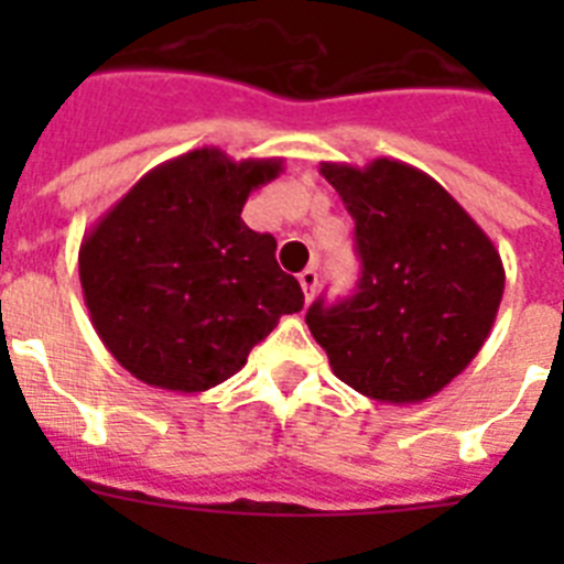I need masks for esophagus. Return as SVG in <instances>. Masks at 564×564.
<instances>
[{
	"label": "esophagus",
	"mask_w": 564,
	"mask_h": 564,
	"mask_svg": "<svg viewBox=\"0 0 564 564\" xmlns=\"http://www.w3.org/2000/svg\"><path fill=\"white\" fill-rule=\"evenodd\" d=\"M299 285H302V291H305L307 302H313V296H316V288H318V273L313 271V268H305V271L299 273Z\"/></svg>",
	"instance_id": "34e87169"
}]
</instances>
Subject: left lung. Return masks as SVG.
Listing matches in <instances>:
<instances>
[{"mask_svg": "<svg viewBox=\"0 0 564 564\" xmlns=\"http://www.w3.org/2000/svg\"><path fill=\"white\" fill-rule=\"evenodd\" d=\"M356 220L358 291L305 322L336 378L381 403H421L460 376L495 327L506 268L488 234L435 177L376 158L322 163Z\"/></svg>", "mask_w": 564, "mask_h": 564, "instance_id": "1", "label": "left lung"}]
</instances>
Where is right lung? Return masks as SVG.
<instances>
[{
  "label": "right lung",
  "mask_w": 564,
  "mask_h": 564,
  "mask_svg": "<svg viewBox=\"0 0 564 564\" xmlns=\"http://www.w3.org/2000/svg\"><path fill=\"white\" fill-rule=\"evenodd\" d=\"M279 172L282 158L192 149L143 174L84 234V305L138 381L183 395L212 390L246 367L279 318L302 311L305 293L273 257L276 239L239 217Z\"/></svg>",
  "instance_id": "add662e5"
}]
</instances>
